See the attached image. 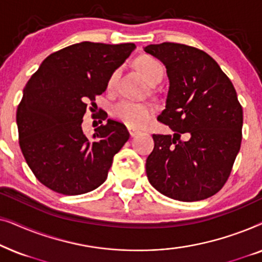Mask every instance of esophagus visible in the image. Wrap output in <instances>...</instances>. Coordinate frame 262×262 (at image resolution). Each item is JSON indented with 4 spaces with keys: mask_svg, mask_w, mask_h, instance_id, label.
Wrapping results in <instances>:
<instances>
[{
    "mask_svg": "<svg viewBox=\"0 0 262 262\" xmlns=\"http://www.w3.org/2000/svg\"><path fill=\"white\" fill-rule=\"evenodd\" d=\"M127 130H128V134H130V137H132V138L141 134L138 130H135V128H132V127H128Z\"/></svg>",
    "mask_w": 262,
    "mask_h": 262,
    "instance_id": "esophagus-1",
    "label": "esophagus"
}]
</instances>
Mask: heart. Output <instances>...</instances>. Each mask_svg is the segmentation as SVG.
Segmentation results:
<instances>
[{
    "label": "heart",
    "instance_id": "1",
    "mask_svg": "<svg viewBox=\"0 0 262 262\" xmlns=\"http://www.w3.org/2000/svg\"><path fill=\"white\" fill-rule=\"evenodd\" d=\"M137 68L141 71L143 77L148 83L160 82L163 76V67L159 60L149 56H143L137 60ZM119 70L113 71L107 81V88L113 89L116 87ZM155 113L154 107L150 103L136 102L131 100H121L112 108V116L116 119L123 121L125 125L132 128H139L145 126Z\"/></svg>",
    "mask_w": 262,
    "mask_h": 262
}]
</instances>
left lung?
<instances>
[{
  "label": "left lung",
  "mask_w": 262,
  "mask_h": 262,
  "mask_svg": "<svg viewBox=\"0 0 262 262\" xmlns=\"http://www.w3.org/2000/svg\"><path fill=\"white\" fill-rule=\"evenodd\" d=\"M144 51L167 69L166 108L157 119L174 131L173 136L152 135L155 146L145 163L148 180L168 198H209L228 180L241 146L243 112L234 85L199 49L162 42Z\"/></svg>",
  "instance_id": "obj_1"
}]
</instances>
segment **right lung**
Here are the masks:
<instances>
[{
  "label": "right lung",
  "mask_w": 262,
  "mask_h": 262,
  "mask_svg": "<svg viewBox=\"0 0 262 262\" xmlns=\"http://www.w3.org/2000/svg\"><path fill=\"white\" fill-rule=\"evenodd\" d=\"M135 49L132 42H78L46 57L27 82L16 111L19 143L28 167L46 187L78 195L105 182L113 156L130 134L119 121L107 119L87 137L83 116Z\"/></svg>",
  "instance_id": "obj_1"
}]
</instances>
